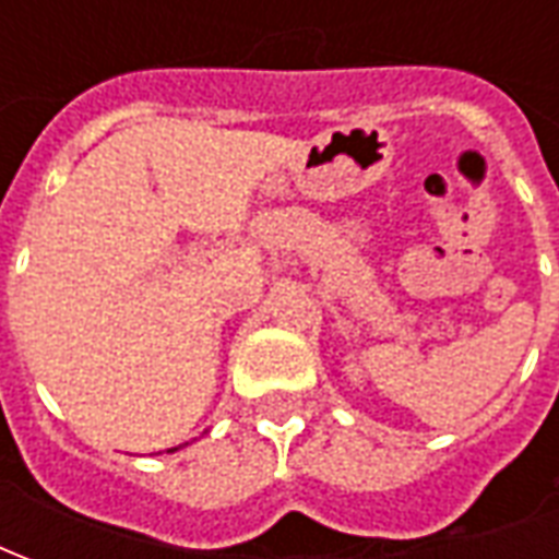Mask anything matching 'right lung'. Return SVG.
<instances>
[{
    "mask_svg": "<svg viewBox=\"0 0 559 559\" xmlns=\"http://www.w3.org/2000/svg\"><path fill=\"white\" fill-rule=\"evenodd\" d=\"M175 450H178V447H175ZM175 450H173V452H175Z\"/></svg>",
    "mask_w": 559,
    "mask_h": 559,
    "instance_id": "1",
    "label": "right lung"
}]
</instances>
